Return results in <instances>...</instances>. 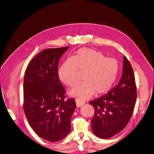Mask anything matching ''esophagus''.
Returning a JSON list of instances; mask_svg holds the SVG:
<instances>
[{"instance_id": "esophagus-1", "label": "esophagus", "mask_w": 154, "mask_h": 154, "mask_svg": "<svg viewBox=\"0 0 154 154\" xmlns=\"http://www.w3.org/2000/svg\"><path fill=\"white\" fill-rule=\"evenodd\" d=\"M76 104L78 107H80L85 104V101L81 99H76Z\"/></svg>"}]
</instances>
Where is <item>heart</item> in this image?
Here are the masks:
<instances>
[{
    "instance_id": "obj_1",
    "label": "heart",
    "mask_w": 154,
    "mask_h": 154,
    "mask_svg": "<svg viewBox=\"0 0 154 154\" xmlns=\"http://www.w3.org/2000/svg\"><path fill=\"white\" fill-rule=\"evenodd\" d=\"M119 71L118 60L106 58L100 51L83 48L60 66L58 77L65 85L72 87L77 81L78 72H83V81L70 91L78 98H89L95 93L104 94L115 83Z\"/></svg>"
}]
</instances>
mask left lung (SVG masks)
I'll use <instances>...</instances> for the list:
<instances>
[{
    "instance_id": "obj_1",
    "label": "left lung",
    "mask_w": 154,
    "mask_h": 154,
    "mask_svg": "<svg viewBox=\"0 0 154 154\" xmlns=\"http://www.w3.org/2000/svg\"><path fill=\"white\" fill-rule=\"evenodd\" d=\"M137 88L132 67L124 56L122 76L118 84L106 94L89 101L94 106L92 131L97 137L108 139L127 126L134 112Z\"/></svg>"
}]
</instances>
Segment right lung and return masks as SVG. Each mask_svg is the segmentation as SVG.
<instances>
[{
    "label": "right lung",
    "mask_w": 154,
    "mask_h": 154,
    "mask_svg": "<svg viewBox=\"0 0 154 154\" xmlns=\"http://www.w3.org/2000/svg\"><path fill=\"white\" fill-rule=\"evenodd\" d=\"M69 47L45 49L31 60L24 78L23 108L32 129L50 142L66 137L71 131L75 100L66 99L58 74V61Z\"/></svg>",
    "instance_id": "add662e5"
}]
</instances>
